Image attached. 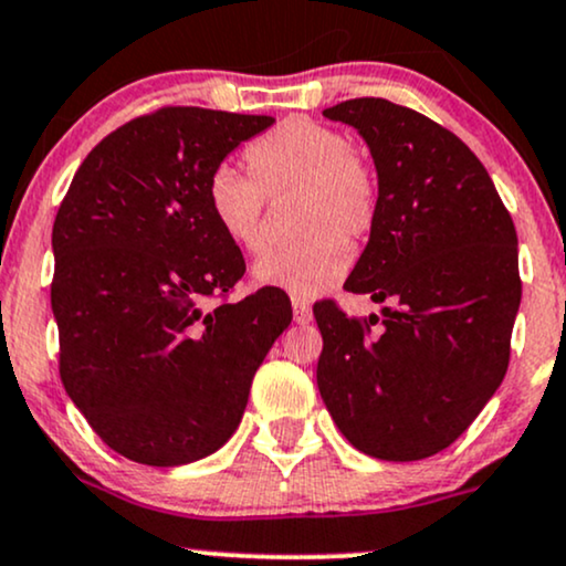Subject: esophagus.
I'll use <instances>...</instances> for the list:
<instances>
[{
    "mask_svg": "<svg viewBox=\"0 0 566 566\" xmlns=\"http://www.w3.org/2000/svg\"><path fill=\"white\" fill-rule=\"evenodd\" d=\"M292 316H295V324H311L313 322V311L305 301H292Z\"/></svg>",
    "mask_w": 566,
    "mask_h": 566,
    "instance_id": "obj_1",
    "label": "esophagus"
}]
</instances>
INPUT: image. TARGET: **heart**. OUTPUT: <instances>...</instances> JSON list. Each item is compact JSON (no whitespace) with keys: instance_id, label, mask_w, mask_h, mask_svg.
<instances>
[{"instance_id":"obj_1","label":"heart","mask_w":566,"mask_h":566,"mask_svg":"<svg viewBox=\"0 0 566 566\" xmlns=\"http://www.w3.org/2000/svg\"><path fill=\"white\" fill-rule=\"evenodd\" d=\"M250 176L218 166L206 187L210 218L242 253H261L269 202L290 206L292 231L301 240L265 253L253 279L290 292L297 301L322 295L343 276L348 250L374 229L379 179L364 153L343 132L322 120L292 115L244 147Z\"/></svg>"}]
</instances>
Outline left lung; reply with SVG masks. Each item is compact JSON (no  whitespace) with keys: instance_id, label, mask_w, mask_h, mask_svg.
Instances as JSON below:
<instances>
[{"instance_id":"8db88e82","label":"left lung","mask_w":566,"mask_h":566,"mask_svg":"<svg viewBox=\"0 0 566 566\" xmlns=\"http://www.w3.org/2000/svg\"><path fill=\"white\" fill-rule=\"evenodd\" d=\"M364 136L379 213L345 290L382 311L313 305L316 382L339 432L382 461L440 453L478 419L509 369L522 301L516 229L478 155L453 132L382 97L326 107Z\"/></svg>"}]
</instances>
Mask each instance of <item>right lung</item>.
Wrapping results in <instances>:
<instances>
[{
  "label": "right lung",
  "mask_w": 566,
  "mask_h": 566,
  "mask_svg": "<svg viewBox=\"0 0 566 566\" xmlns=\"http://www.w3.org/2000/svg\"><path fill=\"white\" fill-rule=\"evenodd\" d=\"M271 124L174 105L139 115L86 155L54 216L60 379L102 442L136 464L218 451L292 322L276 287L229 301L244 258L206 202L210 174Z\"/></svg>",
  "instance_id": "obj_1"
}]
</instances>
